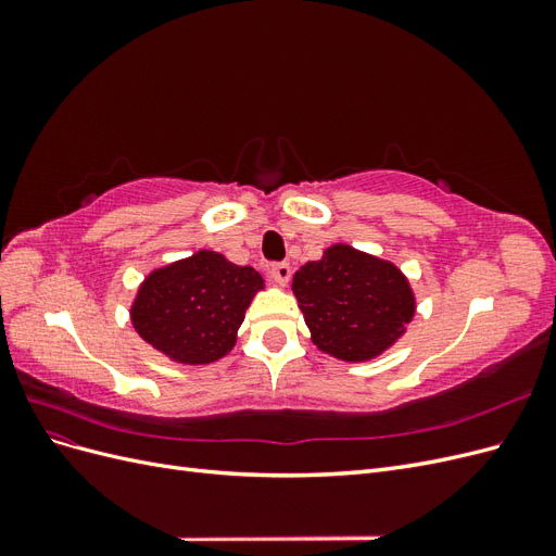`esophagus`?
I'll use <instances>...</instances> for the list:
<instances>
[{"instance_id":"34e87169","label":"esophagus","mask_w":556,"mask_h":556,"mask_svg":"<svg viewBox=\"0 0 556 556\" xmlns=\"http://www.w3.org/2000/svg\"><path fill=\"white\" fill-rule=\"evenodd\" d=\"M268 274H271L276 285H288L290 276H292V268L288 262H276V264H271V268H268Z\"/></svg>"}]
</instances>
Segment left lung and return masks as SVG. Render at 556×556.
I'll list each match as a JSON object with an SVG mask.
<instances>
[{
	"instance_id": "1",
	"label": "left lung",
	"mask_w": 556,
	"mask_h": 556,
	"mask_svg": "<svg viewBox=\"0 0 556 556\" xmlns=\"http://www.w3.org/2000/svg\"><path fill=\"white\" fill-rule=\"evenodd\" d=\"M313 343L345 362L374 359L403 333L415 313L408 280L390 262L350 245L299 268L292 280Z\"/></svg>"
}]
</instances>
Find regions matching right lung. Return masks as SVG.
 <instances>
[{"label":"right lung","instance_id":"right-lung-1","mask_svg":"<svg viewBox=\"0 0 556 556\" xmlns=\"http://www.w3.org/2000/svg\"><path fill=\"white\" fill-rule=\"evenodd\" d=\"M264 288L250 266L211 250L150 274L131 306L143 341L180 364H211L237 343L252 296Z\"/></svg>","mask_w":556,"mask_h":556}]
</instances>
